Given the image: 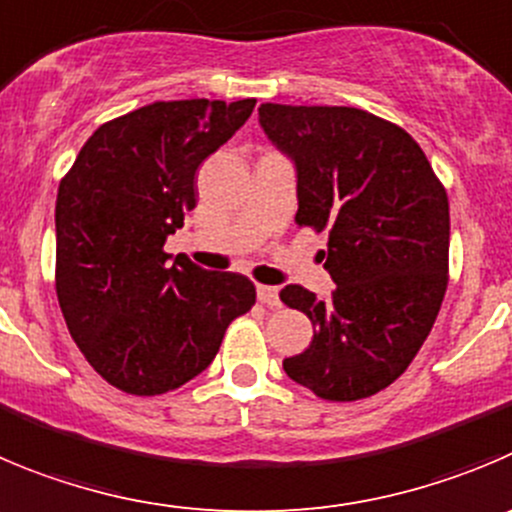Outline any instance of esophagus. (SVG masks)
Listing matches in <instances>:
<instances>
[{"instance_id":"esophagus-1","label":"esophagus","mask_w":512,"mask_h":512,"mask_svg":"<svg viewBox=\"0 0 512 512\" xmlns=\"http://www.w3.org/2000/svg\"><path fill=\"white\" fill-rule=\"evenodd\" d=\"M257 298H260V303L270 305V308H278L280 305V293L272 285H257Z\"/></svg>"}]
</instances>
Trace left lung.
I'll return each mask as SVG.
<instances>
[{"instance_id":"1","label":"left lung","mask_w":512,"mask_h":512,"mask_svg":"<svg viewBox=\"0 0 512 512\" xmlns=\"http://www.w3.org/2000/svg\"><path fill=\"white\" fill-rule=\"evenodd\" d=\"M260 126L295 166L298 224L328 232V298L285 285L310 346L283 361L295 384L356 401L399 379L447 290L450 202L404 128L343 105H260Z\"/></svg>"}]
</instances>
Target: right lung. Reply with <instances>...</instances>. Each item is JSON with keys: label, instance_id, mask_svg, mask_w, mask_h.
Masks as SVG:
<instances>
[{"label": "right lung", "instance_id": "right-lung-1", "mask_svg": "<svg viewBox=\"0 0 512 512\" xmlns=\"http://www.w3.org/2000/svg\"><path fill=\"white\" fill-rule=\"evenodd\" d=\"M252 108V98L143 105L103 123L60 181L57 300L88 364L126 394H166L202 374L255 305L245 275L164 252L197 207V169Z\"/></svg>", "mask_w": 512, "mask_h": 512}]
</instances>
